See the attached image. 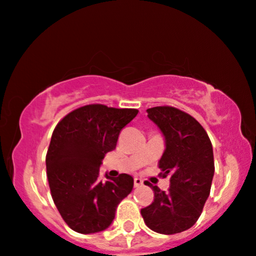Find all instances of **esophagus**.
Masks as SVG:
<instances>
[{
  "mask_svg": "<svg viewBox=\"0 0 256 256\" xmlns=\"http://www.w3.org/2000/svg\"><path fill=\"white\" fill-rule=\"evenodd\" d=\"M143 186V180L139 178V177H136V178H134V186L136 188H139V186Z\"/></svg>",
  "mask_w": 256,
  "mask_h": 256,
  "instance_id": "1",
  "label": "esophagus"
}]
</instances>
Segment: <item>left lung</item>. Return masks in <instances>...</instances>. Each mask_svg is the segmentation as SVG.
Wrapping results in <instances>:
<instances>
[{
    "instance_id": "1",
    "label": "left lung",
    "mask_w": 256,
    "mask_h": 256,
    "mask_svg": "<svg viewBox=\"0 0 256 256\" xmlns=\"http://www.w3.org/2000/svg\"><path fill=\"white\" fill-rule=\"evenodd\" d=\"M146 112L166 140L160 168L163 177L170 176V189L166 192L151 186L154 200L140 212L151 230L177 234L195 224L209 197L215 171L212 145L202 125L188 113L171 106Z\"/></svg>"
}]
</instances>
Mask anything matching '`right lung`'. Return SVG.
<instances>
[{
    "label": "right lung",
    "instance_id": "obj_1",
    "mask_svg": "<svg viewBox=\"0 0 256 256\" xmlns=\"http://www.w3.org/2000/svg\"><path fill=\"white\" fill-rule=\"evenodd\" d=\"M138 110L86 105L59 122L46 156L52 198L74 232L93 234L108 229L116 209L134 189L128 174L100 180L105 154L117 146L118 136Z\"/></svg>",
    "mask_w": 256,
    "mask_h": 256
}]
</instances>
